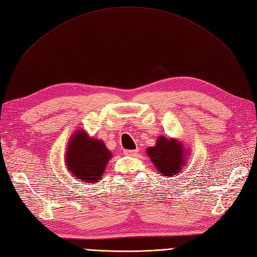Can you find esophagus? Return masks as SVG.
Instances as JSON below:
<instances>
[{
	"label": "esophagus",
	"instance_id": "34e87169",
	"mask_svg": "<svg viewBox=\"0 0 257 257\" xmlns=\"http://www.w3.org/2000/svg\"><path fill=\"white\" fill-rule=\"evenodd\" d=\"M138 152H139V150H138V149H136V150H124L125 155H128V156L136 155Z\"/></svg>",
	"mask_w": 257,
	"mask_h": 257
}]
</instances>
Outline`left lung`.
Segmentation results:
<instances>
[{"label":"left lung","mask_w":257,"mask_h":257,"mask_svg":"<svg viewBox=\"0 0 257 257\" xmlns=\"http://www.w3.org/2000/svg\"><path fill=\"white\" fill-rule=\"evenodd\" d=\"M156 171L164 176L180 174L187 166L190 150L185 147L184 142L173 139L159 137L154 147L146 150Z\"/></svg>","instance_id":"8db88e82"}]
</instances>
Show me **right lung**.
<instances>
[{"label":"right lung","mask_w":257,"mask_h":257,"mask_svg":"<svg viewBox=\"0 0 257 257\" xmlns=\"http://www.w3.org/2000/svg\"><path fill=\"white\" fill-rule=\"evenodd\" d=\"M112 152L102 140L90 137L84 129L76 130L67 144L65 164L72 177L77 181L97 183L102 180Z\"/></svg>","instance_id":"obj_1"}]
</instances>
